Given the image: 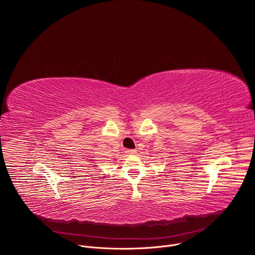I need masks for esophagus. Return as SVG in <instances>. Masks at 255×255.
<instances>
[{"mask_svg": "<svg viewBox=\"0 0 255 255\" xmlns=\"http://www.w3.org/2000/svg\"><path fill=\"white\" fill-rule=\"evenodd\" d=\"M127 154H135L136 153V151L134 150V149H126V151H125Z\"/></svg>", "mask_w": 255, "mask_h": 255, "instance_id": "1", "label": "esophagus"}]
</instances>
